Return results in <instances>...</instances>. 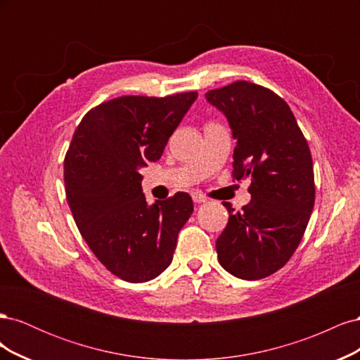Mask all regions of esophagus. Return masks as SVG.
<instances>
[{
  "instance_id": "esophagus-1",
  "label": "esophagus",
  "mask_w": 360,
  "mask_h": 360,
  "mask_svg": "<svg viewBox=\"0 0 360 360\" xmlns=\"http://www.w3.org/2000/svg\"><path fill=\"white\" fill-rule=\"evenodd\" d=\"M192 200H193V202H197V204H201V202L207 201V198L204 197V195L200 191L192 192Z\"/></svg>"
}]
</instances>
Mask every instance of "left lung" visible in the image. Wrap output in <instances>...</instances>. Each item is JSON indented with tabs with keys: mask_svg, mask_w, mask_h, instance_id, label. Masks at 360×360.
I'll list each match as a JSON object with an SVG mask.
<instances>
[{
	"mask_svg": "<svg viewBox=\"0 0 360 360\" xmlns=\"http://www.w3.org/2000/svg\"><path fill=\"white\" fill-rule=\"evenodd\" d=\"M237 141L233 177H250V201L234 212L216 240L221 266L257 281L284 267L297 249L314 209L312 158L284 99L264 86L237 81L205 93Z\"/></svg>",
	"mask_w": 360,
	"mask_h": 360,
	"instance_id": "left-lung-1",
	"label": "left lung"
}]
</instances>
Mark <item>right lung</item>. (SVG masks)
I'll return each instance as SVG.
<instances>
[{
    "label": "right lung",
    "mask_w": 360,
    "mask_h": 360,
    "mask_svg": "<svg viewBox=\"0 0 360 360\" xmlns=\"http://www.w3.org/2000/svg\"><path fill=\"white\" fill-rule=\"evenodd\" d=\"M197 97H117L86 112L75 130L64 158L68 202L86 245L120 279L138 284L159 276L193 212L186 192L150 205L139 168L160 159Z\"/></svg>",
    "instance_id": "obj_1"
}]
</instances>
